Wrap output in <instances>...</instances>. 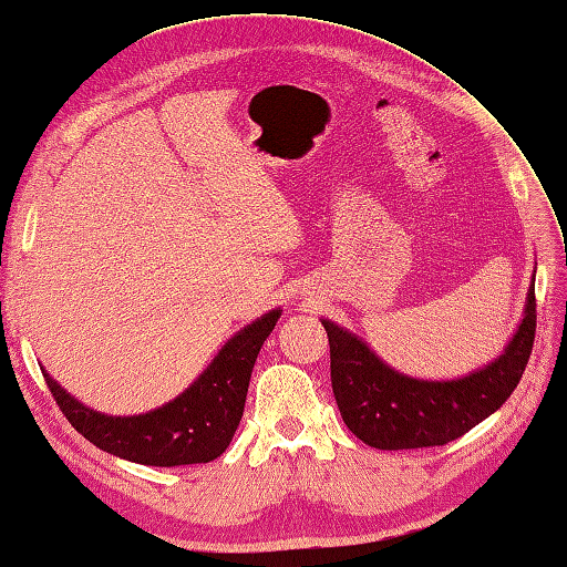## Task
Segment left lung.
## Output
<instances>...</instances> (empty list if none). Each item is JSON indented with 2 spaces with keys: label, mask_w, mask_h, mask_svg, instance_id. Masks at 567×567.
Instances as JSON below:
<instances>
[{
  "label": "left lung",
  "mask_w": 567,
  "mask_h": 567,
  "mask_svg": "<svg viewBox=\"0 0 567 567\" xmlns=\"http://www.w3.org/2000/svg\"><path fill=\"white\" fill-rule=\"evenodd\" d=\"M322 324L329 339L331 390L343 423L358 440L375 450L447 445L498 411L519 384L536 331L534 281L513 341L495 361L457 380L402 375L349 329L329 320Z\"/></svg>",
  "instance_id": "8db88e82"
}]
</instances>
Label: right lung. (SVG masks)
<instances>
[{"label":"right lung","mask_w":567,"mask_h":567,"mask_svg":"<svg viewBox=\"0 0 567 567\" xmlns=\"http://www.w3.org/2000/svg\"><path fill=\"white\" fill-rule=\"evenodd\" d=\"M279 317L276 308L240 329L183 394L140 416L93 411L45 370L43 378L66 421L103 452L146 466L206 464L226 452L238 431L257 353Z\"/></svg>","instance_id":"right-lung-1"}]
</instances>
